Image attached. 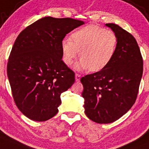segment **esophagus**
<instances>
[{"label":"esophagus","mask_w":149,"mask_h":149,"mask_svg":"<svg viewBox=\"0 0 149 149\" xmlns=\"http://www.w3.org/2000/svg\"><path fill=\"white\" fill-rule=\"evenodd\" d=\"M75 77H76V81H80V79H81V76H80V75L78 74V73H76V76H75Z\"/></svg>","instance_id":"obj_1"}]
</instances>
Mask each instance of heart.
<instances>
[{"mask_svg": "<svg viewBox=\"0 0 149 149\" xmlns=\"http://www.w3.org/2000/svg\"><path fill=\"white\" fill-rule=\"evenodd\" d=\"M118 37L112 30L90 24L79 29L70 39L62 42L63 61L71 65L80 51V59L76 65L77 70L98 71L110 62L118 46Z\"/></svg>", "mask_w": 149, "mask_h": 149, "instance_id": "b5f03b06", "label": "heart"}]
</instances>
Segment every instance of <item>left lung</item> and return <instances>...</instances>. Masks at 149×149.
I'll return each mask as SVG.
<instances>
[{
  "instance_id": "obj_1",
  "label": "left lung",
  "mask_w": 149,
  "mask_h": 149,
  "mask_svg": "<svg viewBox=\"0 0 149 149\" xmlns=\"http://www.w3.org/2000/svg\"><path fill=\"white\" fill-rule=\"evenodd\" d=\"M118 37L113 58L100 71L81 79L84 112L93 121L109 123L118 120L137 99L143 61L135 38L114 23H107Z\"/></svg>"
}]
</instances>
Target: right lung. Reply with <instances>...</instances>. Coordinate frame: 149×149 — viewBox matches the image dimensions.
Listing matches in <instances>:
<instances>
[{
    "instance_id": "1",
    "label": "right lung",
    "mask_w": 149,
    "mask_h": 149,
    "mask_svg": "<svg viewBox=\"0 0 149 149\" xmlns=\"http://www.w3.org/2000/svg\"><path fill=\"white\" fill-rule=\"evenodd\" d=\"M83 24L72 18L45 17L17 37L7 75L16 106L31 120L45 121L56 115L61 94L74 83V72L62 60V42Z\"/></svg>"
}]
</instances>
